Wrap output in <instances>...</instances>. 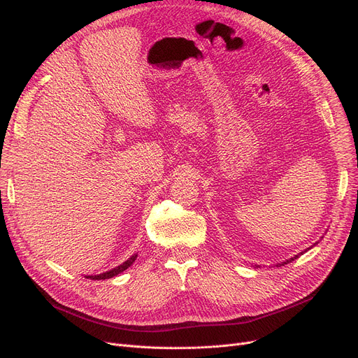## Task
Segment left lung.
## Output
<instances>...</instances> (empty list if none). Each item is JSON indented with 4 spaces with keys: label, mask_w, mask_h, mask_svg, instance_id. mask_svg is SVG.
<instances>
[{
    "label": "left lung",
    "mask_w": 358,
    "mask_h": 358,
    "mask_svg": "<svg viewBox=\"0 0 358 358\" xmlns=\"http://www.w3.org/2000/svg\"><path fill=\"white\" fill-rule=\"evenodd\" d=\"M294 258H299V255H296V257H294ZM294 258H292V259H287V261H286V262H283V264H287V262H290V261H293V259H294Z\"/></svg>",
    "instance_id": "obj_1"
}]
</instances>
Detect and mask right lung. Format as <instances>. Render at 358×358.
<instances>
[{"label": "right lung", "instance_id": "obj_1", "mask_svg": "<svg viewBox=\"0 0 358 358\" xmlns=\"http://www.w3.org/2000/svg\"><path fill=\"white\" fill-rule=\"evenodd\" d=\"M136 254L135 255H131L127 261H124L122 266H119V267H116V268H113V270H110V271H106V273H103V274H99V275H87V278H91V280H106V278H111V277H115V275H117V274H120L122 271H124V270H127L131 264H134L135 262V259H136Z\"/></svg>", "mask_w": 358, "mask_h": 358}]
</instances>
